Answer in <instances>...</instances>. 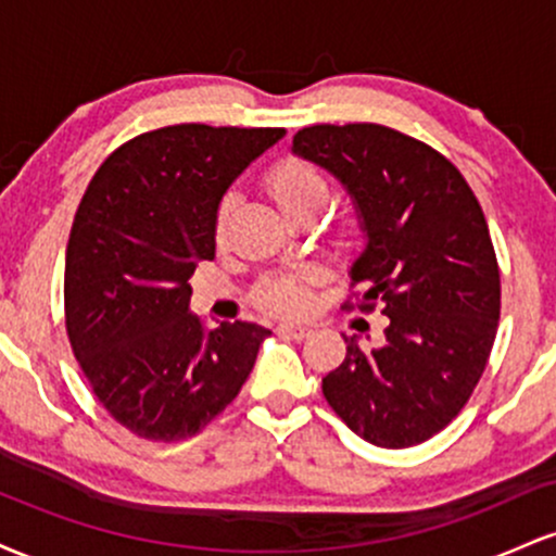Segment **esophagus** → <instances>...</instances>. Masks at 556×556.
I'll return each mask as SVG.
<instances>
[{
    "label": "esophagus",
    "instance_id": "1",
    "mask_svg": "<svg viewBox=\"0 0 556 556\" xmlns=\"http://www.w3.org/2000/svg\"><path fill=\"white\" fill-rule=\"evenodd\" d=\"M279 331H282V334H287V337H295V340H303V337H308L314 329L305 327V324L285 321V324H279Z\"/></svg>",
    "mask_w": 556,
    "mask_h": 556
}]
</instances>
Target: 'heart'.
<instances>
[{
	"label": "heart",
	"mask_w": 556,
	"mask_h": 556,
	"mask_svg": "<svg viewBox=\"0 0 556 556\" xmlns=\"http://www.w3.org/2000/svg\"><path fill=\"white\" fill-rule=\"evenodd\" d=\"M266 185H269V193L277 206L282 208L287 216L298 214L300 208L314 206V203H324L327 201V182L324 177L318 175L314 167L303 162H285L279 167H274L266 177ZM227 219H229V203L219 208V216H216V238H225L227 229ZM261 305L264 308L274 311V314H287L295 316L303 314L308 308L311 295L305 290V282L298 277H282L274 279L261 290Z\"/></svg>",
	"instance_id": "obj_1"
}]
</instances>
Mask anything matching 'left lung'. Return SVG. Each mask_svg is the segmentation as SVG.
<instances>
[{
    "instance_id": "left-lung-1",
    "label": "left lung",
    "mask_w": 556,
    "mask_h": 556,
    "mask_svg": "<svg viewBox=\"0 0 556 556\" xmlns=\"http://www.w3.org/2000/svg\"><path fill=\"white\" fill-rule=\"evenodd\" d=\"M292 151L334 175L366 235L350 279L358 308L389 318L384 344L324 376L331 410L361 439L416 446L463 410L500 321V266L486 216L460 169L431 146L374 123L298 130Z\"/></svg>"
}]
</instances>
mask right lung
<instances>
[{"label": "right lung", "instance_id": "obj_1", "mask_svg": "<svg viewBox=\"0 0 556 556\" xmlns=\"http://www.w3.org/2000/svg\"><path fill=\"white\" fill-rule=\"evenodd\" d=\"M285 127L169 125L106 156L75 212L65 324L101 405L136 437H195L238 397L269 329L190 314L188 279L216 253L232 182Z\"/></svg>", "mask_w": 556, "mask_h": 556}]
</instances>
